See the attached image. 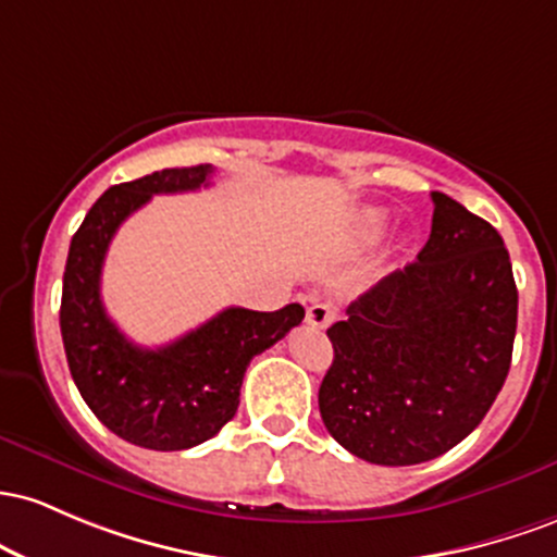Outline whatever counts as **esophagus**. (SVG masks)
<instances>
[{
	"instance_id": "34e87169",
	"label": "esophagus",
	"mask_w": 557,
	"mask_h": 557,
	"mask_svg": "<svg viewBox=\"0 0 557 557\" xmlns=\"http://www.w3.org/2000/svg\"><path fill=\"white\" fill-rule=\"evenodd\" d=\"M334 315L336 312L329 302H312L308 308V315H305V321L315 329H326L331 326V321H334Z\"/></svg>"
}]
</instances>
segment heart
Wrapping results in <instances>:
<instances>
[{
  "mask_svg": "<svg viewBox=\"0 0 557 557\" xmlns=\"http://www.w3.org/2000/svg\"><path fill=\"white\" fill-rule=\"evenodd\" d=\"M371 221H373V223H376V218H371Z\"/></svg>",
  "mask_w": 557,
  "mask_h": 557,
  "instance_id": "b5f03b06",
  "label": "heart"
}]
</instances>
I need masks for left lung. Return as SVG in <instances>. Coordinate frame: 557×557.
Instances as JSON below:
<instances>
[{"mask_svg": "<svg viewBox=\"0 0 557 557\" xmlns=\"http://www.w3.org/2000/svg\"><path fill=\"white\" fill-rule=\"evenodd\" d=\"M426 247L355 299L326 334L318 389L329 434L376 466H416L463 442L510 371L518 289L503 236L431 191Z\"/></svg>", "mask_w": 557, "mask_h": 557, "instance_id": "obj_1", "label": "left lung"}]
</instances>
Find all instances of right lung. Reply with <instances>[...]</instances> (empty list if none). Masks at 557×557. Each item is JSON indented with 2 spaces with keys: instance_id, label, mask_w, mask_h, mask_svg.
Returning <instances> with one entry per match:
<instances>
[{
  "instance_id": "1",
  "label": "right lung",
  "mask_w": 557,
  "mask_h": 557,
  "mask_svg": "<svg viewBox=\"0 0 557 557\" xmlns=\"http://www.w3.org/2000/svg\"><path fill=\"white\" fill-rule=\"evenodd\" d=\"M210 176L212 165L165 168L110 186L73 236L62 276L60 331L81 397L112 434L160 453L202 445L226 426L239 408L249 360L305 318L297 302L273 312L226 308L154 349L134 345L112 323L99 286L115 231L152 195L197 191Z\"/></svg>"
}]
</instances>
